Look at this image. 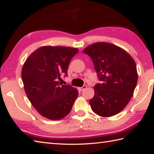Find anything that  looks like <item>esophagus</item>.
Returning a JSON list of instances; mask_svg holds the SVG:
<instances>
[{"mask_svg":"<svg viewBox=\"0 0 154 154\" xmlns=\"http://www.w3.org/2000/svg\"><path fill=\"white\" fill-rule=\"evenodd\" d=\"M87 88V85H83L82 87H79V89L80 90V91H83V90Z\"/></svg>","mask_w":154,"mask_h":154,"instance_id":"esophagus-1","label":"esophagus"}]
</instances>
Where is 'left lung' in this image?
<instances>
[{"instance_id":"left-lung-1","label":"left lung","mask_w":154,"mask_h":154,"mask_svg":"<svg viewBox=\"0 0 154 154\" xmlns=\"http://www.w3.org/2000/svg\"><path fill=\"white\" fill-rule=\"evenodd\" d=\"M83 53L91 57L101 81L95 84L94 97L89 100L93 111L104 117L116 115L128 105L136 87L135 61L124 49L106 42L90 45Z\"/></svg>"}]
</instances>
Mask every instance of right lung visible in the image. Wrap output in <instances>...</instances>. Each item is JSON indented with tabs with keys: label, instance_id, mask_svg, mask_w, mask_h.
Here are the masks:
<instances>
[{
	"label": "right lung",
	"instance_id": "add662e5",
	"mask_svg": "<svg viewBox=\"0 0 154 154\" xmlns=\"http://www.w3.org/2000/svg\"><path fill=\"white\" fill-rule=\"evenodd\" d=\"M78 51L76 48L44 46L32 53L24 63L21 72L24 89L42 116L59 120L70 113L79 93L58 80L62 74L67 76L69 62Z\"/></svg>",
	"mask_w": 154,
	"mask_h": 154
}]
</instances>
